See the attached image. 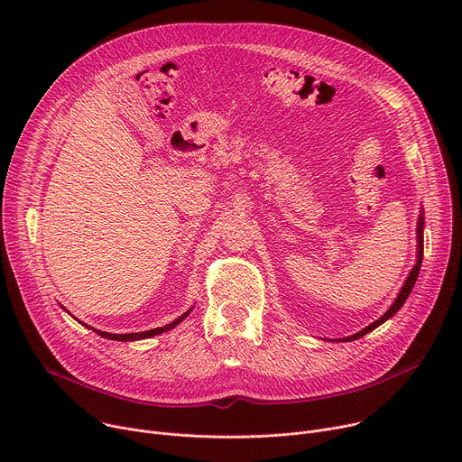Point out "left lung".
Instances as JSON below:
<instances>
[{"mask_svg": "<svg viewBox=\"0 0 462 462\" xmlns=\"http://www.w3.org/2000/svg\"><path fill=\"white\" fill-rule=\"evenodd\" d=\"M422 230H424V217H422V214H420V217H419V226H417V239H419V254H417V263H415V267L411 269V273H410V276H408V280H406V283H404V287H402V291L399 292V296H397V300H394V303L385 310V314L383 316H380L376 321H373L371 325H367L365 328H362L360 333H356V335H353V337H347V338H340V342H351V340H358V338H362L364 335H367L369 331H373V328H376L378 325H382L385 319H389L394 312H397L402 305H404V301L408 300V296H410V292H411V289L415 287V282H417V276H419V273H420V265H422V248H424V239H422Z\"/></svg>", "mask_w": 462, "mask_h": 462, "instance_id": "obj_1", "label": "left lung"}]
</instances>
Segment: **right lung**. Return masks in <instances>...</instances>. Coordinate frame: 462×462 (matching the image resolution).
<instances>
[{"instance_id": "right-lung-1", "label": "right lung", "mask_w": 462, "mask_h": 462, "mask_svg": "<svg viewBox=\"0 0 462 462\" xmlns=\"http://www.w3.org/2000/svg\"><path fill=\"white\" fill-rule=\"evenodd\" d=\"M191 310V309H189ZM189 310H186L182 316H179L175 321H171V323H168V325H164V327H157V328H152V331H144V333H129V335H111V333H104V331H97V328H93V327H89V328H93V331L97 333V335H100L102 338H107V340H116V342H134V340H144V338H150V337H157V335H161V333H164V331H170V328H173L175 325H179L188 314H189Z\"/></svg>"}]
</instances>
